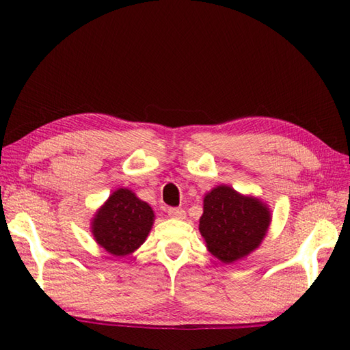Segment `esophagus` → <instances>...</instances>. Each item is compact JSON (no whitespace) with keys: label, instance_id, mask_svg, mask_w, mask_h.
Masks as SVG:
<instances>
[{"label":"esophagus","instance_id":"34e87169","mask_svg":"<svg viewBox=\"0 0 350 350\" xmlns=\"http://www.w3.org/2000/svg\"><path fill=\"white\" fill-rule=\"evenodd\" d=\"M168 215L171 218H176V219H183L187 217V212H185L182 207H170L168 209Z\"/></svg>","mask_w":350,"mask_h":350}]
</instances>
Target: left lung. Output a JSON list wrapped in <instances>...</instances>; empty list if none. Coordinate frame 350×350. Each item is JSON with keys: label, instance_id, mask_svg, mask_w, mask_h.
<instances>
[{"label": "left lung", "instance_id": "1", "mask_svg": "<svg viewBox=\"0 0 350 350\" xmlns=\"http://www.w3.org/2000/svg\"><path fill=\"white\" fill-rule=\"evenodd\" d=\"M271 224L269 207L227 185L207 192L198 230L211 254L233 263L258 248Z\"/></svg>", "mask_w": 350, "mask_h": 350}]
</instances>
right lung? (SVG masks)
<instances>
[{"label":"right lung","instance_id":"1","mask_svg":"<svg viewBox=\"0 0 350 350\" xmlns=\"http://www.w3.org/2000/svg\"><path fill=\"white\" fill-rule=\"evenodd\" d=\"M154 221L152 207L128 188L114 191L92 219L94 241L116 257L129 256L144 243Z\"/></svg>","mask_w":350,"mask_h":350}]
</instances>
